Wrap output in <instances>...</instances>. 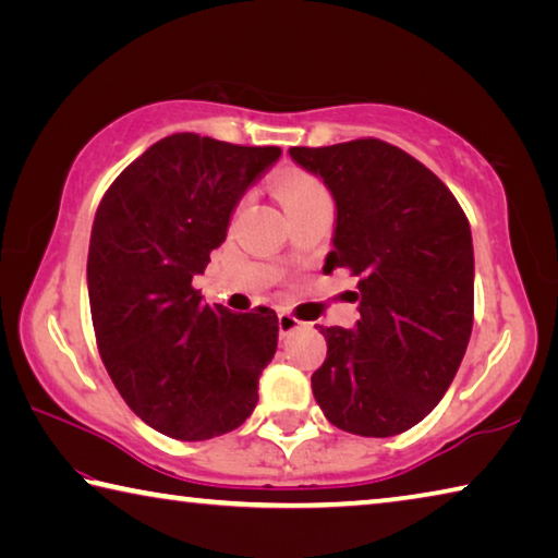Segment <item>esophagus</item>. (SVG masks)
Masks as SVG:
<instances>
[{
	"label": "esophagus",
	"mask_w": 558,
	"mask_h": 558,
	"mask_svg": "<svg viewBox=\"0 0 558 558\" xmlns=\"http://www.w3.org/2000/svg\"><path fill=\"white\" fill-rule=\"evenodd\" d=\"M302 323L300 319L295 317V315H290V313H278V329H280V335L286 337V335H290V332H295V329L300 327Z\"/></svg>",
	"instance_id": "34e87169"
}]
</instances>
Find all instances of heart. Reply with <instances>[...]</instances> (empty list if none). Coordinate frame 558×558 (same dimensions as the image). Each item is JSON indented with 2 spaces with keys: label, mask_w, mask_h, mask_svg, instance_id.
I'll list each match as a JSON object with an SVG mask.
<instances>
[{
  "label": "heart",
  "mask_w": 558,
  "mask_h": 558,
  "mask_svg": "<svg viewBox=\"0 0 558 558\" xmlns=\"http://www.w3.org/2000/svg\"><path fill=\"white\" fill-rule=\"evenodd\" d=\"M278 194H280L282 206H286V209H292V206L305 204L319 194H327V189L315 174L286 172L278 179Z\"/></svg>",
  "instance_id": "obj_1"
}]
</instances>
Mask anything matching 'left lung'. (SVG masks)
<instances>
[{
	"label": "left lung",
	"mask_w": 558,
	"mask_h": 558,
	"mask_svg": "<svg viewBox=\"0 0 558 558\" xmlns=\"http://www.w3.org/2000/svg\"><path fill=\"white\" fill-rule=\"evenodd\" d=\"M337 204L325 270L356 278V329L319 327L327 359L313 393L332 426L364 438L413 428L465 356L475 258L465 211L426 165L376 137L290 147Z\"/></svg>",
	"instance_id": "obj_1"
}]
</instances>
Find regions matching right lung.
Wrapping results in <instances>:
<instances>
[{"mask_svg":"<svg viewBox=\"0 0 558 558\" xmlns=\"http://www.w3.org/2000/svg\"><path fill=\"white\" fill-rule=\"evenodd\" d=\"M278 157L280 147L177 132L122 169L98 204L88 248L98 352L130 409L169 438L223 436L256 409L278 317L204 305L192 280Z\"/></svg>","mask_w":558,"mask_h":558,"instance_id":"right-lung-1","label":"right lung"}]
</instances>
